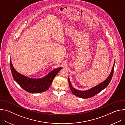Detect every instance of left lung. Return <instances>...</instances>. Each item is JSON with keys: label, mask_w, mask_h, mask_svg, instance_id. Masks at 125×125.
<instances>
[{"label": "left lung", "mask_w": 125, "mask_h": 125, "mask_svg": "<svg viewBox=\"0 0 125 125\" xmlns=\"http://www.w3.org/2000/svg\"><path fill=\"white\" fill-rule=\"evenodd\" d=\"M115 61H114V65L113 66L111 72L109 75V76L107 77L105 81L101 82V83H99L98 84L88 89V90H85V91H79L75 89L74 87H73L72 84L71 83V82L70 81L69 77H68V83H69V85L70 87V90L72 92V93L74 94V95H76V96H78L80 98H88L93 97L95 95L99 93H100L101 91L103 90L104 88H105L107 86H108L109 83H110L113 75L114 73V65H115Z\"/></svg>", "instance_id": "left-lung-1"}]
</instances>
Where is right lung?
I'll list each match as a JSON object with an SVG mask.
<instances>
[{"instance_id": "obj_1", "label": "right lung", "mask_w": 125, "mask_h": 125, "mask_svg": "<svg viewBox=\"0 0 125 125\" xmlns=\"http://www.w3.org/2000/svg\"><path fill=\"white\" fill-rule=\"evenodd\" d=\"M10 65L13 77L16 83L25 91L32 94H38L47 91L53 79L62 68L59 67L53 70L43 78L32 79L18 72L14 68L11 60H10Z\"/></svg>"}]
</instances>
